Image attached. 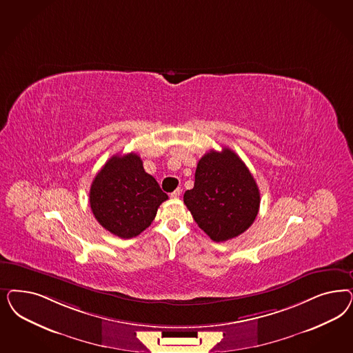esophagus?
Wrapping results in <instances>:
<instances>
[{
	"instance_id": "esophagus-1",
	"label": "esophagus",
	"mask_w": 353,
	"mask_h": 353,
	"mask_svg": "<svg viewBox=\"0 0 353 353\" xmlns=\"http://www.w3.org/2000/svg\"><path fill=\"white\" fill-rule=\"evenodd\" d=\"M182 194V191H181V188H176L174 192H171L170 197L171 199H178L179 196Z\"/></svg>"
}]
</instances>
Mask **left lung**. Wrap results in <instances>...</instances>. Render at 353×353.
Wrapping results in <instances>:
<instances>
[{
	"label": "left lung",
	"instance_id": "8db88e82",
	"mask_svg": "<svg viewBox=\"0 0 353 353\" xmlns=\"http://www.w3.org/2000/svg\"><path fill=\"white\" fill-rule=\"evenodd\" d=\"M183 200L199 228L218 243L250 228L261 201L254 178L230 148L205 153L196 168L194 188L185 191Z\"/></svg>",
	"mask_w": 353,
	"mask_h": 353
}]
</instances>
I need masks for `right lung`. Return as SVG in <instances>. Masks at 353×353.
Returning <instances> with one entry per match:
<instances>
[{
    "mask_svg": "<svg viewBox=\"0 0 353 353\" xmlns=\"http://www.w3.org/2000/svg\"><path fill=\"white\" fill-rule=\"evenodd\" d=\"M168 199L137 153L113 156L97 172L90 191L97 222L122 239L135 238L149 228Z\"/></svg>",
    "mask_w": 353,
    "mask_h": 353,
    "instance_id": "obj_1",
    "label": "right lung"
}]
</instances>
